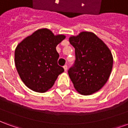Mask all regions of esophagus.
Wrapping results in <instances>:
<instances>
[{"label":"esophagus","instance_id":"34e87169","mask_svg":"<svg viewBox=\"0 0 128 128\" xmlns=\"http://www.w3.org/2000/svg\"><path fill=\"white\" fill-rule=\"evenodd\" d=\"M63 68H64V71H66L67 69H68V66H67V65H64V66H63Z\"/></svg>","mask_w":128,"mask_h":128}]
</instances>
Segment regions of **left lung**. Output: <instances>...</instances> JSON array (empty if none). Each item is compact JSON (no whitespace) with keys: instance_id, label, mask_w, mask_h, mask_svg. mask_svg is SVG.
<instances>
[{"instance_id":"left-lung-1","label":"left lung","mask_w":128,"mask_h":128,"mask_svg":"<svg viewBox=\"0 0 128 128\" xmlns=\"http://www.w3.org/2000/svg\"><path fill=\"white\" fill-rule=\"evenodd\" d=\"M75 48V61L68 75L81 94L96 92L107 82L112 69L113 58L107 45L92 32H82L69 38Z\"/></svg>"}]
</instances>
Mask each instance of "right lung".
<instances>
[{
  "label": "right lung",
  "mask_w": 128,
  "mask_h": 128,
  "mask_svg": "<svg viewBox=\"0 0 128 128\" xmlns=\"http://www.w3.org/2000/svg\"><path fill=\"white\" fill-rule=\"evenodd\" d=\"M50 30L40 29L20 42L15 50V65L20 78L29 88L38 92L50 89L64 68L58 64L56 46L65 39Z\"/></svg>",
  "instance_id": "add662e5"
}]
</instances>
